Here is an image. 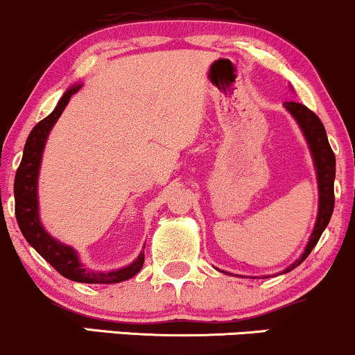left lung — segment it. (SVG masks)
<instances>
[{"label": "left lung", "mask_w": 355, "mask_h": 355, "mask_svg": "<svg viewBox=\"0 0 355 355\" xmlns=\"http://www.w3.org/2000/svg\"><path fill=\"white\" fill-rule=\"evenodd\" d=\"M284 108L291 113L292 118L299 125L300 132L307 141L309 152L312 155L313 168H315V177H317V189H319V209H317V218L313 230L309 237L307 245H305L302 255L295 260L294 263H291L285 270L280 274H287V272L294 270L295 267H299L300 263L307 259L309 254L312 252V248L319 242L322 232L325 230V227L329 225L334 211V180H336V155H334L331 145H329L327 133H325L324 125L319 120V116L315 113L311 112L304 105L295 103V101H285ZM218 270V268H217ZM223 274H229L225 270H220ZM232 275V274H230ZM270 275L263 277L268 279Z\"/></svg>", "instance_id": "left-lung-1"}]
</instances>
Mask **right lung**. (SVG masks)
<instances>
[{
	"label": "right lung",
	"instance_id": "right-lung-1",
	"mask_svg": "<svg viewBox=\"0 0 355 355\" xmlns=\"http://www.w3.org/2000/svg\"><path fill=\"white\" fill-rule=\"evenodd\" d=\"M81 88V83L73 85L63 93L58 105L46 118H43L28 135L26 145L23 150L21 164L15 177V214L18 220L19 230L26 242L46 260L50 266L73 282L81 284H118L132 279L144 267V250L128 266L115 268V270L101 272L92 270L81 263L78 252L71 245L60 242L58 239L48 234L40 218V202H38V177L42 168V158L46 145L48 135L55 126L58 118L63 113L64 107L76 92ZM145 248V247H144Z\"/></svg>",
	"mask_w": 355,
	"mask_h": 355
}]
</instances>
